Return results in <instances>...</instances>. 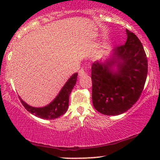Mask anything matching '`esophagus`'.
Listing matches in <instances>:
<instances>
[{"label": "esophagus", "instance_id": "esophagus-1", "mask_svg": "<svg viewBox=\"0 0 160 160\" xmlns=\"http://www.w3.org/2000/svg\"><path fill=\"white\" fill-rule=\"evenodd\" d=\"M86 71H84L83 69H80V71H79V76L80 77V78H82V77H84V76H86Z\"/></svg>", "mask_w": 160, "mask_h": 160}]
</instances>
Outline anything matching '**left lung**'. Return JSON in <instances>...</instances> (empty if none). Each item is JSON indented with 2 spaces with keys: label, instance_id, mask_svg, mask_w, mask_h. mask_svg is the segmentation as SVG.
<instances>
[{
  "label": "left lung",
  "instance_id": "left-lung-1",
  "mask_svg": "<svg viewBox=\"0 0 160 160\" xmlns=\"http://www.w3.org/2000/svg\"><path fill=\"white\" fill-rule=\"evenodd\" d=\"M127 40L105 60L92 65L93 106L108 116L122 114L137 102L148 75V59L137 36L126 29Z\"/></svg>",
  "mask_w": 160,
  "mask_h": 160
}]
</instances>
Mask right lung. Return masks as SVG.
<instances>
[{
    "label": "right lung",
    "instance_id": "1",
    "mask_svg": "<svg viewBox=\"0 0 160 160\" xmlns=\"http://www.w3.org/2000/svg\"><path fill=\"white\" fill-rule=\"evenodd\" d=\"M78 73H75L70 78L65 85L62 88L58 94L56 95L50 103L44 106V107H32L24 102L21 97H19L20 101L23 106L29 113L45 120H54L58 118L63 114H65L68 108L69 95L74 87L78 78Z\"/></svg>",
    "mask_w": 160,
    "mask_h": 160
}]
</instances>
